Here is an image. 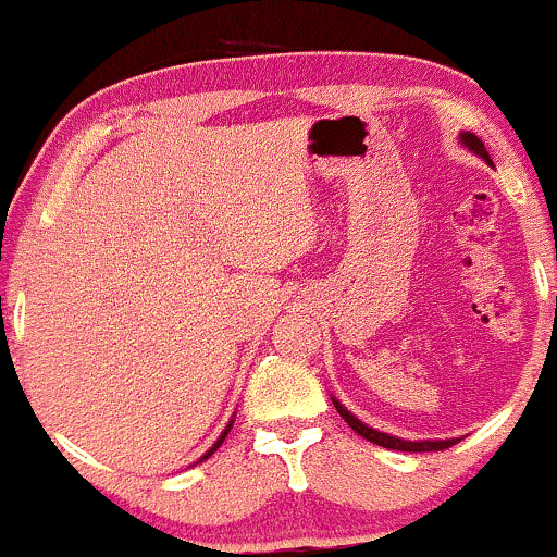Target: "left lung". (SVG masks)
Here are the masks:
<instances>
[{"instance_id":"1","label":"left lung","mask_w":557,"mask_h":557,"mask_svg":"<svg viewBox=\"0 0 557 557\" xmlns=\"http://www.w3.org/2000/svg\"><path fill=\"white\" fill-rule=\"evenodd\" d=\"M458 140H461V146H466V149H469L471 154H476L479 159H484V162L492 164L487 149H484V144L474 136V133L461 131V133H458ZM492 168H495V164H492ZM332 403H335L337 413H341V417L345 419V424H348L350 430H354L356 434H361V437L369 440V443H374V445H380V447H387V450L430 453V450H445V447H450V445L458 443V437H450V440H403V437H395V434L380 432V430H374V426L363 424V421L356 417V413H350L348 408H345L337 398H332Z\"/></svg>"}]
</instances>
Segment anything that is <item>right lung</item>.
I'll use <instances>...</instances> for the list:
<instances>
[{
    "mask_svg": "<svg viewBox=\"0 0 557 557\" xmlns=\"http://www.w3.org/2000/svg\"><path fill=\"white\" fill-rule=\"evenodd\" d=\"M233 421H235V419H230V424H227V426H225V432H222V434H220V437H216V443H214V445H212V447H209V450H207V453H203V456H201V458H198V461H196V463H201V461H207V458H209V456H212V453H214V450H216V447H220V445H222V443H225V437H227V432H230V430H233Z\"/></svg>",
    "mask_w": 557,
    "mask_h": 557,
    "instance_id": "add662e5",
    "label": "right lung"
}]
</instances>
